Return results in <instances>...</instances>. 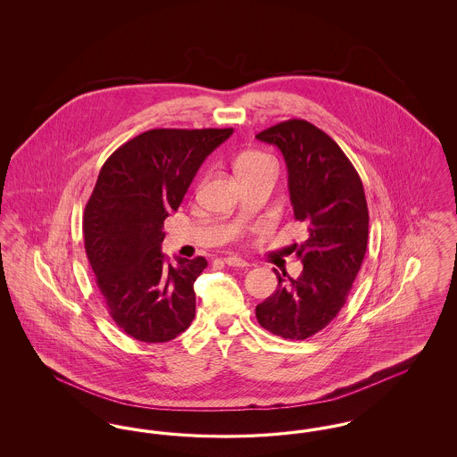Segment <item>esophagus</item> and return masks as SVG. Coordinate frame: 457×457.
<instances>
[{
    "instance_id": "obj_1",
    "label": "esophagus",
    "mask_w": 457,
    "mask_h": 457,
    "mask_svg": "<svg viewBox=\"0 0 457 457\" xmlns=\"http://www.w3.org/2000/svg\"><path fill=\"white\" fill-rule=\"evenodd\" d=\"M226 262V265H229V267H239V269H243V267H248V262L245 261V259H239V257H226L224 259Z\"/></svg>"
}]
</instances>
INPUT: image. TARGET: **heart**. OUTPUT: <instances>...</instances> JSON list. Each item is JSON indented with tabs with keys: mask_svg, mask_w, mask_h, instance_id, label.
Masks as SVG:
<instances>
[{
	"mask_svg": "<svg viewBox=\"0 0 457 457\" xmlns=\"http://www.w3.org/2000/svg\"><path fill=\"white\" fill-rule=\"evenodd\" d=\"M235 168L237 173H248V171H255L262 168H274L276 170V162L267 155V154L259 153V151H248V153L239 154L235 161Z\"/></svg>",
	"mask_w": 457,
	"mask_h": 457,
	"instance_id": "obj_1",
	"label": "heart"
}]
</instances>
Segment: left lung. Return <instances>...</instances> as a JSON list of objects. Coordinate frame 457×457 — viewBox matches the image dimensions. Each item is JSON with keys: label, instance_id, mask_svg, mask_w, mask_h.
<instances>
[{"label": "left lung", "instance_id": "8db88e82", "mask_svg": "<svg viewBox=\"0 0 457 457\" xmlns=\"http://www.w3.org/2000/svg\"><path fill=\"white\" fill-rule=\"evenodd\" d=\"M257 138L283 153L295 219L308 224V239L295 245L303 262L300 278L274 270L278 289L255 315L265 330L303 341L328 326L348 300L369 243L367 198L346 154L315 125L287 120Z\"/></svg>", "mask_w": 457, "mask_h": 457}]
</instances>
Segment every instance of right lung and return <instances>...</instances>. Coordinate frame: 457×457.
<instances>
[{"label":"right lung","mask_w":457,"mask_h":457,"mask_svg":"<svg viewBox=\"0 0 457 457\" xmlns=\"http://www.w3.org/2000/svg\"><path fill=\"white\" fill-rule=\"evenodd\" d=\"M233 129H154L103 164L84 212V241L111 319L142 343H168L195 319L194 283L204 257L161 252L164 219L176 211L205 157Z\"/></svg>","instance_id":"1"}]
</instances>
